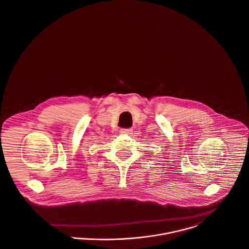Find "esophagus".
<instances>
[{"label": "esophagus", "mask_w": 249, "mask_h": 249, "mask_svg": "<svg viewBox=\"0 0 249 249\" xmlns=\"http://www.w3.org/2000/svg\"><path fill=\"white\" fill-rule=\"evenodd\" d=\"M132 132H133V129H131V128L121 129V130H120V133H121V134H128V135H130V134H132Z\"/></svg>", "instance_id": "esophagus-1"}]
</instances>
